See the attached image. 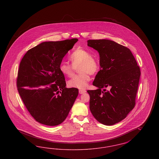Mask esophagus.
I'll use <instances>...</instances> for the list:
<instances>
[{"label": "esophagus", "instance_id": "34e87169", "mask_svg": "<svg viewBox=\"0 0 159 159\" xmlns=\"http://www.w3.org/2000/svg\"><path fill=\"white\" fill-rule=\"evenodd\" d=\"M86 92V91L85 89H80L79 90V93H81V94H83L84 93H85Z\"/></svg>", "mask_w": 159, "mask_h": 159}]
</instances>
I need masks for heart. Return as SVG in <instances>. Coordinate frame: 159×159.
Instances as JSON below:
<instances>
[{"mask_svg":"<svg viewBox=\"0 0 159 159\" xmlns=\"http://www.w3.org/2000/svg\"><path fill=\"white\" fill-rule=\"evenodd\" d=\"M71 64L62 61L59 66L61 73L64 76L71 77L74 75L76 68L80 73L74 76L68 81L69 86L84 89L90 80L89 75H94L99 70L100 65L99 60L88 50L77 48L74 50L69 56Z\"/></svg>","mask_w":159,"mask_h":159,"instance_id":"obj_1","label":"heart"}]
</instances>
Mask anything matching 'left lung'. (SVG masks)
<instances>
[{"mask_svg":"<svg viewBox=\"0 0 159 159\" xmlns=\"http://www.w3.org/2000/svg\"><path fill=\"white\" fill-rule=\"evenodd\" d=\"M88 45L98 52L101 66L93 82L98 89L87 91L89 108L99 122L113 125L135 107L140 68L130 50L114 41L88 40Z\"/></svg>","mask_w":159,"mask_h":159,"instance_id":"8db88e82","label":"left lung"}]
</instances>
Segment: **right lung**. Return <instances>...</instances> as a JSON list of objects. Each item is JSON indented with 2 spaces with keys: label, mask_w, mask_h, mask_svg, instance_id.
<instances>
[{
  "label": "right lung",
  "mask_w": 159,
  "mask_h": 159,
  "mask_svg": "<svg viewBox=\"0 0 159 159\" xmlns=\"http://www.w3.org/2000/svg\"><path fill=\"white\" fill-rule=\"evenodd\" d=\"M77 39L45 42L29 49L20 62L16 86L31 116L47 126L64 121L78 95V89L66 88L59 66Z\"/></svg>",
  "instance_id": "add662e5"
}]
</instances>
